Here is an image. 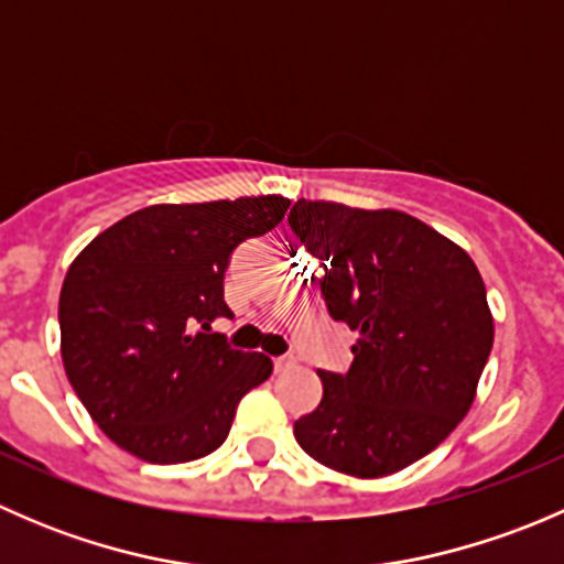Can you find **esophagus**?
I'll return each instance as SVG.
<instances>
[{
  "instance_id": "1",
  "label": "esophagus",
  "mask_w": 564,
  "mask_h": 564,
  "mask_svg": "<svg viewBox=\"0 0 564 564\" xmlns=\"http://www.w3.org/2000/svg\"><path fill=\"white\" fill-rule=\"evenodd\" d=\"M294 366H297V362H294V357H275V371L278 373L289 371V368H294Z\"/></svg>"
}]
</instances>
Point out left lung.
<instances>
[{"label":"left lung","instance_id":"1","mask_svg":"<svg viewBox=\"0 0 564 564\" xmlns=\"http://www.w3.org/2000/svg\"><path fill=\"white\" fill-rule=\"evenodd\" d=\"M289 226L322 259L329 316L360 333L346 373L318 371L300 447L351 477L429 456L475 401L494 346L486 283L464 248L398 209L300 198Z\"/></svg>","mask_w":564,"mask_h":564}]
</instances>
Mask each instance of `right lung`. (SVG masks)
<instances>
[{"label":"right lung","instance_id":"obj_1","mask_svg":"<svg viewBox=\"0 0 564 564\" xmlns=\"http://www.w3.org/2000/svg\"><path fill=\"white\" fill-rule=\"evenodd\" d=\"M289 204H152L76 256L59 294L62 362L113 445L150 464H185L224 445L237 403L270 379L272 360L231 349L209 324L231 316V250L275 229Z\"/></svg>","mask_w":564,"mask_h":564}]
</instances>
